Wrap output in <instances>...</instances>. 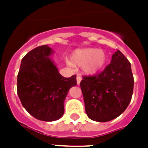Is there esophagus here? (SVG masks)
I'll list each match as a JSON object with an SVG mask.
<instances>
[{
    "mask_svg": "<svg viewBox=\"0 0 148 148\" xmlns=\"http://www.w3.org/2000/svg\"><path fill=\"white\" fill-rule=\"evenodd\" d=\"M81 81V77L80 76V75H77V84H80Z\"/></svg>",
    "mask_w": 148,
    "mask_h": 148,
    "instance_id": "34e87169",
    "label": "esophagus"
}]
</instances>
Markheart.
Listing matches in <instances>:
<instances>
[{
	"label": "heart",
	"instance_id": "obj_1",
	"mask_svg": "<svg viewBox=\"0 0 148 148\" xmlns=\"http://www.w3.org/2000/svg\"><path fill=\"white\" fill-rule=\"evenodd\" d=\"M70 66L83 67V71L88 75H95L105 66L108 57L103 51L98 48H84L74 51L71 56Z\"/></svg>",
	"mask_w": 148,
	"mask_h": 148
}]
</instances>
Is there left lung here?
<instances>
[{
  "label": "left lung",
  "mask_w": 148,
  "mask_h": 148,
  "mask_svg": "<svg viewBox=\"0 0 148 148\" xmlns=\"http://www.w3.org/2000/svg\"><path fill=\"white\" fill-rule=\"evenodd\" d=\"M134 82L131 63L117 50L103 72L83 77L80 85L88 117L107 122L120 116L131 102Z\"/></svg>",
  "instance_id": "obj_1"
}]
</instances>
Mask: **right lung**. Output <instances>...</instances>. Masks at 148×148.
<instances>
[{
    "mask_svg": "<svg viewBox=\"0 0 148 148\" xmlns=\"http://www.w3.org/2000/svg\"><path fill=\"white\" fill-rule=\"evenodd\" d=\"M53 51L43 45L27 53L17 74V95L22 105L34 117L43 121L60 119L65 98L76 86V75L64 77L51 57Z\"/></svg>",
    "mask_w": 148,
    "mask_h": 148,
    "instance_id": "obj_1",
    "label": "right lung"
}]
</instances>
